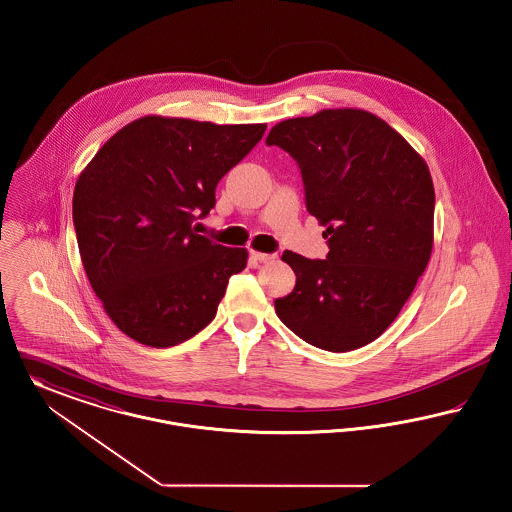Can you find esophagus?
<instances>
[{"label":"esophagus","instance_id":"esophagus-1","mask_svg":"<svg viewBox=\"0 0 512 512\" xmlns=\"http://www.w3.org/2000/svg\"><path fill=\"white\" fill-rule=\"evenodd\" d=\"M250 258L256 262H271L275 256L273 254H266V252H258V250H250Z\"/></svg>","mask_w":512,"mask_h":512}]
</instances>
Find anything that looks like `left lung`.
<instances>
[{"label": "left lung", "instance_id": "1", "mask_svg": "<svg viewBox=\"0 0 512 512\" xmlns=\"http://www.w3.org/2000/svg\"><path fill=\"white\" fill-rule=\"evenodd\" d=\"M266 144L298 163L306 210L329 246L325 260L283 252L296 285L275 300V312L318 349H360L395 322L430 262V169L403 136L362 109L281 121Z\"/></svg>", "mask_w": 512, "mask_h": 512}]
</instances>
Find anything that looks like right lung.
<instances>
[{
	"label": "right lung",
	"mask_w": 512,
	"mask_h": 512,
	"mask_svg": "<svg viewBox=\"0 0 512 512\" xmlns=\"http://www.w3.org/2000/svg\"><path fill=\"white\" fill-rule=\"evenodd\" d=\"M266 125L146 115L109 138L82 171L73 223L82 266L109 318L131 339L167 349L216 318L248 252L192 229L216 187Z\"/></svg>",
	"instance_id": "obj_1"
}]
</instances>
